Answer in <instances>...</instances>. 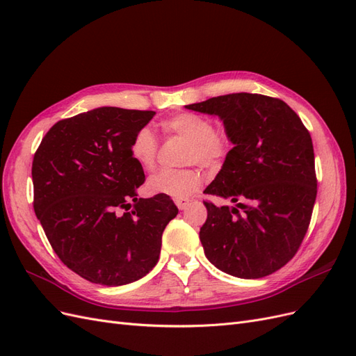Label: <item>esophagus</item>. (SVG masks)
I'll return each mask as SVG.
<instances>
[{"label": "esophagus", "mask_w": 356, "mask_h": 356, "mask_svg": "<svg viewBox=\"0 0 356 356\" xmlns=\"http://www.w3.org/2000/svg\"><path fill=\"white\" fill-rule=\"evenodd\" d=\"M188 203H190V200H187V199H175V204L181 211L186 209L188 207Z\"/></svg>", "instance_id": "obj_1"}]
</instances>
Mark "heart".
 Returning a JSON list of instances; mask_svg holds the SVG:
<instances>
[{"mask_svg": "<svg viewBox=\"0 0 356 356\" xmlns=\"http://www.w3.org/2000/svg\"><path fill=\"white\" fill-rule=\"evenodd\" d=\"M161 129L168 135H178L191 141L186 161L207 168L220 166L232 148L227 132L217 131L212 118L196 114L181 113L161 122ZM132 159L139 168L149 172L156 168L159 141L152 127L144 126L135 132L131 147ZM203 177L196 169H161L148 179L149 191L175 199H187L202 187Z\"/></svg>", "mask_w": 356, "mask_h": 356, "instance_id": "b5f03b06", "label": "heart"}]
</instances>
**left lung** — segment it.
<instances>
[{
  "mask_svg": "<svg viewBox=\"0 0 356 356\" xmlns=\"http://www.w3.org/2000/svg\"><path fill=\"white\" fill-rule=\"evenodd\" d=\"M218 115L234 147L204 195L200 242L208 260L236 277L272 275L293 258L307 233L318 193L310 134L284 101L230 93L186 105Z\"/></svg>",
  "mask_w": 356,
  "mask_h": 356,
  "instance_id": "left-lung-1",
  "label": "left lung"
}]
</instances>
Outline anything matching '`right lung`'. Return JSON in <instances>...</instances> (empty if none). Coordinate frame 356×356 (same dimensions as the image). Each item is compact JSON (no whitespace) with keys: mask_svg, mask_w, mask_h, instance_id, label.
Segmentation results:
<instances>
[{"mask_svg":"<svg viewBox=\"0 0 356 356\" xmlns=\"http://www.w3.org/2000/svg\"><path fill=\"white\" fill-rule=\"evenodd\" d=\"M154 114L102 106L63 118L34 154L37 218L60 261L86 281L131 284L159 261L178 208L165 195L138 199L145 175L129 152Z\"/></svg>","mask_w":356,"mask_h":356,"instance_id":"add662e5","label":"right lung"}]
</instances>
